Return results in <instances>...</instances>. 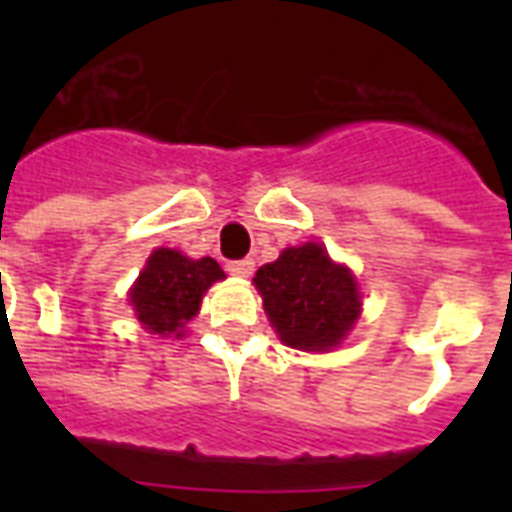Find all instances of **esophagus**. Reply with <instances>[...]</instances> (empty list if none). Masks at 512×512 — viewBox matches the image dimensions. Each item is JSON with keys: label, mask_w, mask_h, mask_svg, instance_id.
<instances>
[{"label": "esophagus", "mask_w": 512, "mask_h": 512, "mask_svg": "<svg viewBox=\"0 0 512 512\" xmlns=\"http://www.w3.org/2000/svg\"><path fill=\"white\" fill-rule=\"evenodd\" d=\"M252 271H255V263H252L249 257H244V260H231V263H228V273H233V276H241V279L252 276Z\"/></svg>", "instance_id": "34e87169"}]
</instances>
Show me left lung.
<instances>
[{"label": "left lung", "instance_id": "8db88e82", "mask_svg": "<svg viewBox=\"0 0 512 512\" xmlns=\"http://www.w3.org/2000/svg\"><path fill=\"white\" fill-rule=\"evenodd\" d=\"M255 287L281 342L300 350L340 345L361 305L348 268L332 263L327 249L313 241L284 249L276 263H265Z\"/></svg>", "mask_w": 512, "mask_h": 512}]
</instances>
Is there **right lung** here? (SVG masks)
<instances>
[{
  "instance_id": "add662e5",
  "label": "right lung",
  "mask_w": 512,
  "mask_h": 512,
  "mask_svg": "<svg viewBox=\"0 0 512 512\" xmlns=\"http://www.w3.org/2000/svg\"><path fill=\"white\" fill-rule=\"evenodd\" d=\"M223 276V268L212 257L191 260L175 249H156L132 287L130 300L148 332L180 337V327L196 316L204 292Z\"/></svg>"
}]
</instances>
